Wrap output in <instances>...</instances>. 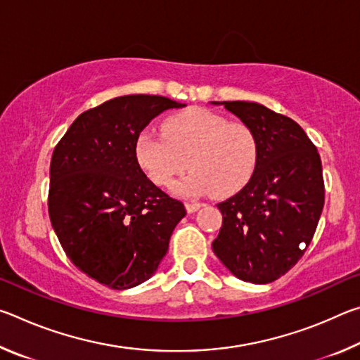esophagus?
<instances>
[{
	"label": "esophagus",
	"instance_id": "esophagus-1",
	"mask_svg": "<svg viewBox=\"0 0 360 360\" xmlns=\"http://www.w3.org/2000/svg\"><path fill=\"white\" fill-rule=\"evenodd\" d=\"M200 203H197V202H187L186 203V210H187V212H195V211H198L200 210Z\"/></svg>",
	"mask_w": 360,
	"mask_h": 360
}]
</instances>
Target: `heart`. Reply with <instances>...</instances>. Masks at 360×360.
Returning <instances> with one entry per match:
<instances>
[{
	"mask_svg": "<svg viewBox=\"0 0 360 360\" xmlns=\"http://www.w3.org/2000/svg\"><path fill=\"white\" fill-rule=\"evenodd\" d=\"M162 133H139L135 158L144 174L162 187L172 184L188 165L192 172L173 184V192L182 197L210 192L229 197L240 192L257 168L255 131L210 109L192 108L169 115Z\"/></svg>",
	"mask_w": 360,
	"mask_h": 360,
	"instance_id": "1",
	"label": "heart"
}]
</instances>
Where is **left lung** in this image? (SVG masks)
Listing matches in <instances>:
<instances>
[{
	"instance_id": "1",
	"label": "left lung",
	"mask_w": 360,
	"mask_h": 360,
	"mask_svg": "<svg viewBox=\"0 0 360 360\" xmlns=\"http://www.w3.org/2000/svg\"><path fill=\"white\" fill-rule=\"evenodd\" d=\"M222 105L259 139L251 181L217 208L222 227L212 251L238 279L268 284L288 273L313 240L322 208L321 157L300 125L254 101Z\"/></svg>"
}]
</instances>
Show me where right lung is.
Returning <instances> with one entry per match:
<instances>
[{
	"label": "right lung",
	"mask_w": 360,
	"mask_h": 360,
	"mask_svg": "<svg viewBox=\"0 0 360 360\" xmlns=\"http://www.w3.org/2000/svg\"><path fill=\"white\" fill-rule=\"evenodd\" d=\"M181 106L158 95L117 96L79 115L53 149L52 227L72 264L111 289L148 281L186 216L184 205L149 181L135 158L144 127Z\"/></svg>",
	"instance_id": "add662e5"
}]
</instances>
